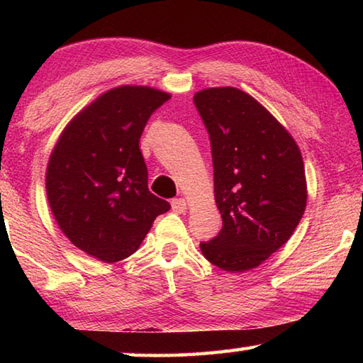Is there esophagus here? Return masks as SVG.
Segmentation results:
<instances>
[{"instance_id": "obj_1", "label": "esophagus", "mask_w": 363, "mask_h": 363, "mask_svg": "<svg viewBox=\"0 0 363 363\" xmlns=\"http://www.w3.org/2000/svg\"><path fill=\"white\" fill-rule=\"evenodd\" d=\"M171 208H173L174 213H186L187 210V201L186 199H174L171 201Z\"/></svg>"}]
</instances>
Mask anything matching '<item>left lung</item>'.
<instances>
[{
  "mask_svg": "<svg viewBox=\"0 0 363 363\" xmlns=\"http://www.w3.org/2000/svg\"><path fill=\"white\" fill-rule=\"evenodd\" d=\"M195 107L211 140L214 199L223 229L200 243L227 272H247L285 245L307 201L304 162L279 120L242 89H201Z\"/></svg>",
  "mask_w": 363,
  "mask_h": 363,
  "instance_id": "obj_1",
  "label": "left lung"
}]
</instances>
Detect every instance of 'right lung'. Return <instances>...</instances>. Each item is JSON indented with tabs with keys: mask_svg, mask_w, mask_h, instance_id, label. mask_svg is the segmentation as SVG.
Masks as SVG:
<instances>
[{
	"mask_svg": "<svg viewBox=\"0 0 363 363\" xmlns=\"http://www.w3.org/2000/svg\"><path fill=\"white\" fill-rule=\"evenodd\" d=\"M171 97L150 86H118L78 112L60 133L46 194L60 230L86 255L116 262L138 251L169 203L150 194L139 139Z\"/></svg>",
	"mask_w": 363,
	"mask_h": 363,
	"instance_id": "obj_1",
	"label": "right lung"
}]
</instances>
